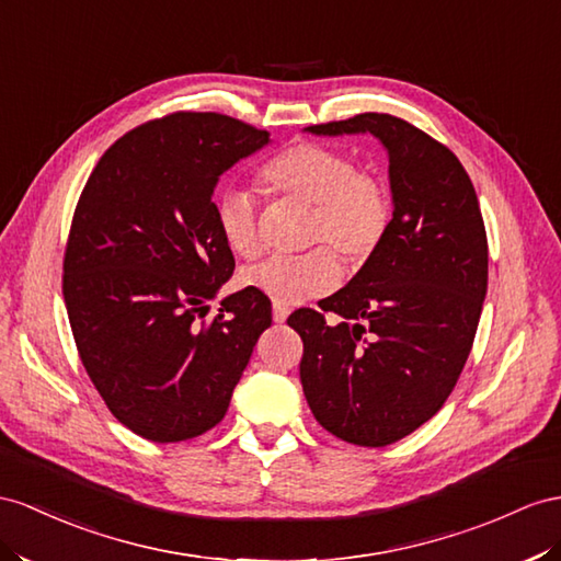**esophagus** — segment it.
<instances>
[{"label":"esophagus","instance_id":"1","mask_svg":"<svg viewBox=\"0 0 561 561\" xmlns=\"http://www.w3.org/2000/svg\"><path fill=\"white\" fill-rule=\"evenodd\" d=\"M286 318H289V308L286 306H272V320H275L277 324H282V322H286Z\"/></svg>","mask_w":561,"mask_h":561}]
</instances>
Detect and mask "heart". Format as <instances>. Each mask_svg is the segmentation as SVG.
I'll use <instances>...</instances> for the list:
<instances>
[{"instance_id": "obj_1", "label": "heart", "mask_w": 561, "mask_h": 561, "mask_svg": "<svg viewBox=\"0 0 561 561\" xmlns=\"http://www.w3.org/2000/svg\"><path fill=\"white\" fill-rule=\"evenodd\" d=\"M261 180L272 194L310 204L308 241L327 243L306 255L272 257L243 275V284L267 296L272 304L298 306L332 291L341 279V265L328 247L336 249L346 263L360 265L389 232V190L375 175L357 170L353 158L339 149L296 144L270 158L261 170ZM215 225L227 249L243 261H253L263 253L261 218L251 192H222L215 201Z\"/></svg>"}]
</instances>
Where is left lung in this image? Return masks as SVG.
I'll list each match as a JSON object with an SVG mask.
<instances>
[{"instance_id": "8db88e82", "label": "left lung", "mask_w": 561, "mask_h": 561, "mask_svg": "<svg viewBox=\"0 0 561 561\" xmlns=\"http://www.w3.org/2000/svg\"><path fill=\"white\" fill-rule=\"evenodd\" d=\"M375 135L389 153L393 218L381 247L322 310L300 308V383L329 434L381 448L443 408L462 375L488 289V241L457 156L389 113L306 127ZM324 311L339 313L327 325Z\"/></svg>"}]
</instances>
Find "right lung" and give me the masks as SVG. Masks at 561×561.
<instances>
[{
	"label": "right lung",
	"mask_w": 561,
	"mask_h": 561,
	"mask_svg": "<svg viewBox=\"0 0 561 561\" xmlns=\"http://www.w3.org/2000/svg\"><path fill=\"white\" fill-rule=\"evenodd\" d=\"M267 141L220 113H170L108 147L80 194L64 257L70 329L106 408L141 438L178 443L220 424L272 322L251 286L204 320L234 272L213 190Z\"/></svg>",
	"instance_id": "1"
}]
</instances>
